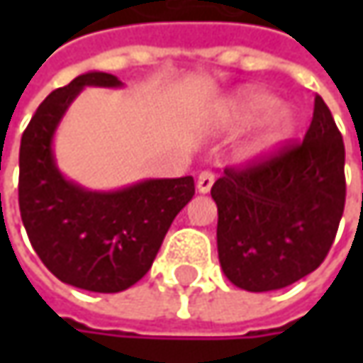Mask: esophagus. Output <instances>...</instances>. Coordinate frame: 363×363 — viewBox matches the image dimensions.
<instances>
[{
    "mask_svg": "<svg viewBox=\"0 0 363 363\" xmlns=\"http://www.w3.org/2000/svg\"><path fill=\"white\" fill-rule=\"evenodd\" d=\"M212 184H214V174H212V172H202V174L198 175L196 188H198L200 194H208V191L212 189Z\"/></svg>",
    "mask_w": 363,
    "mask_h": 363,
    "instance_id": "obj_1",
    "label": "esophagus"
}]
</instances>
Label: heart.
Listing matches in <instances>:
<instances>
[{"instance_id":"1","label":"heart","mask_w":363,"mask_h":363,"mask_svg":"<svg viewBox=\"0 0 363 363\" xmlns=\"http://www.w3.org/2000/svg\"><path fill=\"white\" fill-rule=\"evenodd\" d=\"M226 117L230 127L242 129L260 121L258 131L250 137L244 147V157L250 161L264 160L279 151L295 133V117L291 111L279 106V101L264 91L248 89L236 94L226 108Z\"/></svg>"}]
</instances>
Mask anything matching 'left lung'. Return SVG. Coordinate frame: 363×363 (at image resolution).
Listing matches in <instances>:
<instances>
[{
    "label": "left lung",
    "instance_id": "1",
    "mask_svg": "<svg viewBox=\"0 0 363 363\" xmlns=\"http://www.w3.org/2000/svg\"><path fill=\"white\" fill-rule=\"evenodd\" d=\"M345 149L323 99L315 96L303 143L248 167H228L212 186L218 258L232 285L277 291L328 257L345 206Z\"/></svg>",
    "mask_w": 363,
    "mask_h": 363
}]
</instances>
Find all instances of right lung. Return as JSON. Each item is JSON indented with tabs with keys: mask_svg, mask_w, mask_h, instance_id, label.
Returning <instances> with one entry per match:
<instances>
[{
	"mask_svg": "<svg viewBox=\"0 0 363 363\" xmlns=\"http://www.w3.org/2000/svg\"><path fill=\"white\" fill-rule=\"evenodd\" d=\"M84 86H123L86 72L56 89L21 135L20 212L35 255L56 279L94 293H119L151 269L179 210L194 198V177L143 179L92 191L66 179L54 157V133Z\"/></svg>",
	"mask_w": 363,
	"mask_h": 363,
	"instance_id": "add662e5",
	"label": "right lung"
}]
</instances>
